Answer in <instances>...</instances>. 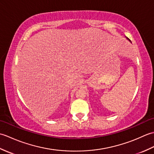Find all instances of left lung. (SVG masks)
<instances>
[{
  "instance_id": "1",
  "label": "left lung",
  "mask_w": 154,
  "mask_h": 154,
  "mask_svg": "<svg viewBox=\"0 0 154 154\" xmlns=\"http://www.w3.org/2000/svg\"><path fill=\"white\" fill-rule=\"evenodd\" d=\"M127 38V40H129V41H130V40H129V39H128V38Z\"/></svg>"
}]
</instances>
